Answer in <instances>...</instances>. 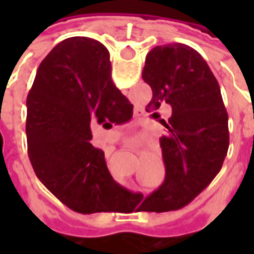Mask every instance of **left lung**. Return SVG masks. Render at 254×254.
<instances>
[{"label": "left lung", "mask_w": 254, "mask_h": 254, "mask_svg": "<svg viewBox=\"0 0 254 254\" xmlns=\"http://www.w3.org/2000/svg\"><path fill=\"white\" fill-rule=\"evenodd\" d=\"M143 80L152 89L147 113L158 118L170 106L160 137L166 177L145 200L144 211L180 209L200 194L216 177L229 149V116L218 80L194 49L170 43L154 47L145 57Z\"/></svg>", "instance_id": "1"}]
</instances>
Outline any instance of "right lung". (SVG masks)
<instances>
[{
	"label": "right lung",
	"instance_id": "add662e5",
	"mask_svg": "<svg viewBox=\"0 0 254 254\" xmlns=\"http://www.w3.org/2000/svg\"><path fill=\"white\" fill-rule=\"evenodd\" d=\"M132 116L133 105L111 80L109 50L85 36L60 42L27 96L28 156L39 181L74 212L120 211L127 190L91 144V127L110 129Z\"/></svg>",
	"mask_w": 254,
	"mask_h": 254
}]
</instances>
